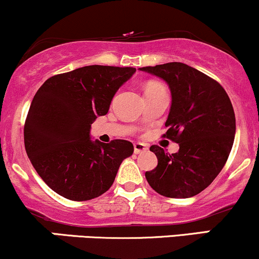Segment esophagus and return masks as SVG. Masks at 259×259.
I'll return each mask as SVG.
<instances>
[{
    "label": "esophagus",
    "mask_w": 259,
    "mask_h": 259,
    "mask_svg": "<svg viewBox=\"0 0 259 259\" xmlns=\"http://www.w3.org/2000/svg\"><path fill=\"white\" fill-rule=\"evenodd\" d=\"M148 150V147L144 143H136L135 144V154H142Z\"/></svg>",
    "instance_id": "1"
}]
</instances>
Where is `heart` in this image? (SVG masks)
I'll return each mask as SVG.
<instances>
[{"label":"heart","instance_id":"b5f03b06","mask_svg":"<svg viewBox=\"0 0 259 259\" xmlns=\"http://www.w3.org/2000/svg\"><path fill=\"white\" fill-rule=\"evenodd\" d=\"M160 93H166L165 87L162 84L157 83V82H150L145 87V94H160Z\"/></svg>","mask_w":259,"mask_h":259}]
</instances>
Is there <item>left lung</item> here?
Here are the masks:
<instances>
[{
    "mask_svg": "<svg viewBox=\"0 0 259 259\" xmlns=\"http://www.w3.org/2000/svg\"><path fill=\"white\" fill-rule=\"evenodd\" d=\"M168 84L172 104L165 137L178 143L168 155L153 145L157 166L145 172L150 187L175 199L195 196L208 187L226 165L235 138V114L224 88L187 64L173 62L139 68Z\"/></svg>",
    "mask_w": 259,
    "mask_h": 259,
    "instance_id": "8db88e82",
    "label": "left lung"
}]
</instances>
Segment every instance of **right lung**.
Here are the masks:
<instances>
[{
    "label": "right lung",
    "mask_w": 259,
    "mask_h": 259,
    "mask_svg": "<svg viewBox=\"0 0 259 259\" xmlns=\"http://www.w3.org/2000/svg\"><path fill=\"white\" fill-rule=\"evenodd\" d=\"M135 68L88 65L52 76L33 97L24 127L25 150L33 168L60 196L86 201L104 194L118 167L133 154L123 139H91V124Z\"/></svg>",
    "instance_id": "1"
}]
</instances>
